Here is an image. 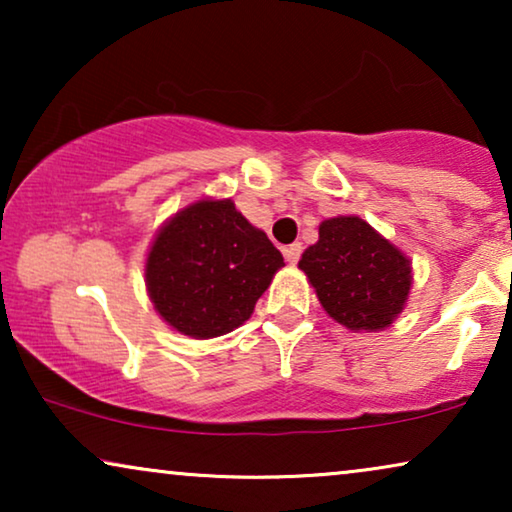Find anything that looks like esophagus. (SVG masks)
<instances>
[{
  "mask_svg": "<svg viewBox=\"0 0 512 512\" xmlns=\"http://www.w3.org/2000/svg\"><path fill=\"white\" fill-rule=\"evenodd\" d=\"M300 254H303V244H300V242L289 244V247H284V258H286V261H289L291 265L298 263Z\"/></svg>",
  "mask_w": 512,
  "mask_h": 512,
  "instance_id": "esophagus-1",
  "label": "esophagus"
}]
</instances>
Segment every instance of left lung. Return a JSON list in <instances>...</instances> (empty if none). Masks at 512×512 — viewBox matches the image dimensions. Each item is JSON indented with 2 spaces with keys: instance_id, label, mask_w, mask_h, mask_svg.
Listing matches in <instances>:
<instances>
[{
  "instance_id": "8db88e82",
  "label": "left lung",
  "mask_w": 512,
  "mask_h": 512,
  "mask_svg": "<svg viewBox=\"0 0 512 512\" xmlns=\"http://www.w3.org/2000/svg\"><path fill=\"white\" fill-rule=\"evenodd\" d=\"M298 268L328 317L349 331H382L408 303L410 258L359 216L321 221L319 240L305 249Z\"/></svg>"
}]
</instances>
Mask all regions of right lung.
<instances>
[{
	"label": "right lung",
	"instance_id": "obj_1",
	"mask_svg": "<svg viewBox=\"0 0 512 512\" xmlns=\"http://www.w3.org/2000/svg\"><path fill=\"white\" fill-rule=\"evenodd\" d=\"M284 258L233 200H198L158 230L146 291L174 331L195 340L235 331L254 312Z\"/></svg>",
	"mask_w": 512,
	"mask_h": 512
}]
</instances>
